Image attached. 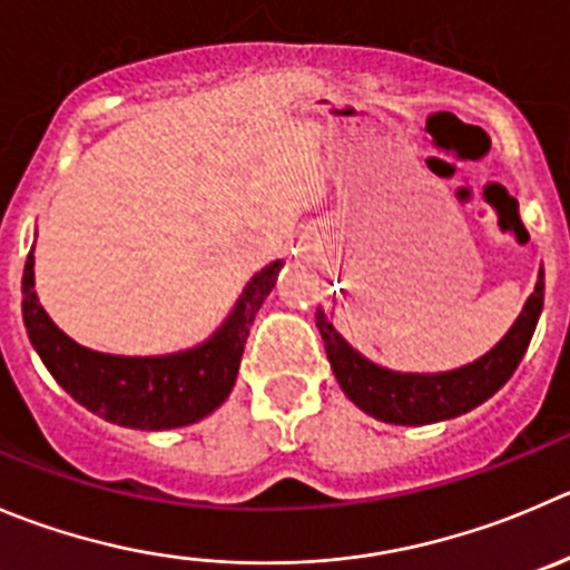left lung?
<instances>
[{
	"label": "left lung",
	"mask_w": 570,
	"mask_h": 570,
	"mask_svg": "<svg viewBox=\"0 0 570 570\" xmlns=\"http://www.w3.org/2000/svg\"><path fill=\"white\" fill-rule=\"evenodd\" d=\"M540 308H543V273H540L538 286L523 306L521 317L488 356L476 358L468 367L440 375H409L375 367L336 334L334 325L323 314H317V328L323 334L325 353H328L336 381L358 409L384 423L425 425L471 412L473 406L484 403L507 384V379L515 373L527 353Z\"/></svg>",
	"instance_id": "left-lung-1"
}]
</instances>
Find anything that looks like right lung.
I'll list each match as a JSON object with an SVG mask.
<instances>
[{"mask_svg": "<svg viewBox=\"0 0 570 570\" xmlns=\"http://www.w3.org/2000/svg\"><path fill=\"white\" fill-rule=\"evenodd\" d=\"M278 269L281 262H273L247 284L234 314L214 340L175 356H108L71 342L38 306L32 292V250L21 275V312L41 362L80 406L127 429L161 432L197 423L228 397L250 323L275 286Z\"/></svg>", "mask_w": 570, "mask_h": 570, "instance_id": "1", "label": "right lung"}]
</instances>
